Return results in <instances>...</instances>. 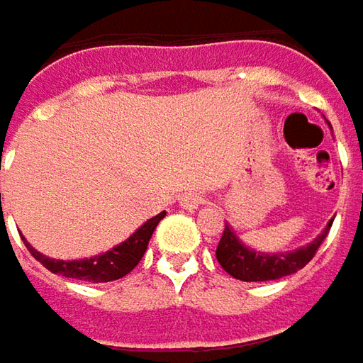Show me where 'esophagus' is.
Here are the masks:
<instances>
[{
	"label": "esophagus",
	"instance_id": "34e87169",
	"mask_svg": "<svg viewBox=\"0 0 363 363\" xmlns=\"http://www.w3.org/2000/svg\"><path fill=\"white\" fill-rule=\"evenodd\" d=\"M203 198L202 194H198V191H188V194H184L182 198H179V203L186 208V210H196L200 203H203Z\"/></svg>",
	"mask_w": 363,
	"mask_h": 363
}]
</instances>
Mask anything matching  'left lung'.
Wrapping results in <instances>:
<instances>
[{
    "mask_svg": "<svg viewBox=\"0 0 363 363\" xmlns=\"http://www.w3.org/2000/svg\"><path fill=\"white\" fill-rule=\"evenodd\" d=\"M331 224H333V220H329L325 230L321 232L313 242L301 246L297 250H291V252H277V255L257 252L255 248L246 246L226 224L222 238L218 242L216 258L220 267L228 274H232L234 279H240L246 283L277 281V279H283L286 274H293L303 269L315 257L317 248L325 240Z\"/></svg>",
    "mask_w": 363,
    "mask_h": 363,
    "instance_id": "1",
    "label": "left lung"
}]
</instances>
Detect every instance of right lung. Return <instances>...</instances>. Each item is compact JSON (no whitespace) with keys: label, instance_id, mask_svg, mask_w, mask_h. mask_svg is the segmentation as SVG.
<instances>
[{"label":"right lung","instance_id":"1","mask_svg":"<svg viewBox=\"0 0 363 363\" xmlns=\"http://www.w3.org/2000/svg\"><path fill=\"white\" fill-rule=\"evenodd\" d=\"M163 216H165V212H161V214L153 216L151 220H147L141 228H137L125 242L117 244L115 248L106 250V252L99 255V257L80 258V260H56V258H48L44 257L42 252H38L35 248H32L26 238H23V242L28 246V250L32 252V257L38 262H42L54 274H62V277L78 279V281H89V283H108V281H117L121 277L129 274L139 264V260L145 255L149 238H151V234L155 230V226L163 220Z\"/></svg>","mask_w":363,"mask_h":363}]
</instances>
